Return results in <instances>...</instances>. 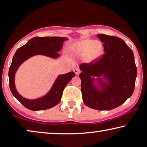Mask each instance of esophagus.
<instances>
[{
    "label": "esophagus",
    "mask_w": 147,
    "mask_h": 147,
    "mask_svg": "<svg viewBox=\"0 0 147 147\" xmlns=\"http://www.w3.org/2000/svg\"><path fill=\"white\" fill-rule=\"evenodd\" d=\"M74 71L75 72V74H76V75H79V74H80V70H79V69L77 68L74 69Z\"/></svg>",
    "instance_id": "1"
}]
</instances>
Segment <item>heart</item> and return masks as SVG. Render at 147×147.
<instances>
[{
    "mask_svg": "<svg viewBox=\"0 0 147 147\" xmlns=\"http://www.w3.org/2000/svg\"><path fill=\"white\" fill-rule=\"evenodd\" d=\"M74 52L81 56H87L90 59H94L101 55L102 51V44L94 40L86 39L76 44L72 47Z\"/></svg>",
    "mask_w": 147,
    "mask_h": 147,
    "instance_id": "b5f03b06",
    "label": "heart"
}]
</instances>
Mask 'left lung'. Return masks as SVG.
<instances>
[{
    "label": "left lung",
    "mask_w": 147,
    "mask_h": 147,
    "mask_svg": "<svg viewBox=\"0 0 147 147\" xmlns=\"http://www.w3.org/2000/svg\"><path fill=\"white\" fill-rule=\"evenodd\" d=\"M97 37L102 42L105 53L101 58L80 65L82 96L87 107L110 110L119 107L132 95L137 68L132 50L121 38L105 34ZM102 75L108 83L98 78L102 88L100 91L94 86L91 76Z\"/></svg>",
    "instance_id": "1"
}]
</instances>
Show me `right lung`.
I'll use <instances>...</instances> for the list:
<instances>
[{"label":"right lung","mask_w":147,"mask_h":147,"mask_svg":"<svg viewBox=\"0 0 147 147\" xmlns=\"http://www.w3.org/2000/svg\"><path fill=\"white\" fill-rule=\"evenodd\" d=\"M65 40H67L66 38L60 37H33L15 52L9 69V88L14 97L26 109L37 111L55 107L60 102L66 84L76 74L74 72L71 71L59 76L47 95L39 99L29 100L22 97L16 90L14 82L15 72L23 62L33 55H43L52 58L57 57L59 56L58 51L61 50Z\"/></svg>","instance_id":"add662e5"}]
</instances>
